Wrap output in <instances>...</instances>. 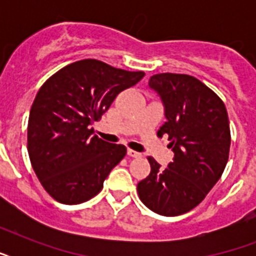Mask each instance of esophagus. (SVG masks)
Segmentation results:
<instances>
[{"label":"esophagus","instance_id":"esophagus-1","mask_svg":"<svg viewBox=\"0 0 256 256\" xmlns=\"http://www.w3.org/2000/svg\"><path fill=\"white\" fill-rule=\"evenodd\" d=\"M128 156H132V158H140V156H142V154H140V152H136V150H132V148H128Z\"/></svg>","mask_w":256,"mask_h":256}]
</instances>
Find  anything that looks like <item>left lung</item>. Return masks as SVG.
<instances>
[{
    "label": "left lung",
    "instance_id": "1",
    "mask_svg": "<svg viewBox=\"0 0 256 256\" xmlns=\"http://www.w3.org/2000/svg\"><path fill=\"white\" fill-rule=\"evenodd\" d=\"M160 96L174 160L166 168L148 156L150 174L136 191L150 210L164 216L188 212L206 198L222 176L230 152L231 134L223 100L203 82L187 74L160 73L148 81Z\"/></svg>",
    "mask_w": 256,
    "mask_h": 256
}]
</instances>
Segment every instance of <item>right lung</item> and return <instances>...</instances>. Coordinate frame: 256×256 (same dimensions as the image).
Returning <instances> with one entry per match:
<instances>
[{"label": "right lung", "instance_id": "right-lung-1", "mask_svg": "<svg viewBox=\"0 0 256 256\" xmlns=\"http://www.w3.org/2000/svg\"><path fill=\"white\" fill-rule=\"evenodd\" d=\"M144 76L88 58L58 70L38 90L28 122V152L42 187L57 202L78 204L96 196L124 160V144L92 136V124Z\"/></svg>", "mask_w": 256, "mask_h": 256}]
</instances>
